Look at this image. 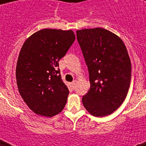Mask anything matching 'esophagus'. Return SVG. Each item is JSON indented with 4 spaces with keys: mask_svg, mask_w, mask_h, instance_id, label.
Segmentation results:
<instances>
[{
    "mask_svg": "<svg viewBox=\"0 0 146 146\" xmlns=\"http://www.w3.org/2000/svg\"><path fill=\"white\" fill-rule=\"evenodd\" d=\"M76 84H77V81H76V80H74V81H73V82H72L71 85H72L73 89H75V87H76Z\"/></svg>",
    "mask_w": 146,
    "mask_h": 146,
    "instance_id": "34e87169",
    "label": "esophagus"
}]
</instances>
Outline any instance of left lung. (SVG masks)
<instances>
[{
  "instance_id": "8db88e82",
  "label": "left lung",
  "mask_w": 146,
  "mask_h": 146,
  "mask_svg": "<svg viewBox=\"0 0 146 146\" xmlns=\"http://www.w3.org/2000/svg\"><path fill=\"white\" fill-rule=\"evenodd\" d=\"M76 36L90 82L82 104L96 117L111 114L123 102L130 85L131 62L127 48L117 35L102 28L77 30Z\"/></svg>"
}]
</instances>
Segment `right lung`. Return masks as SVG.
Returning a JSON list of instances; mask_svg holds the SVG:
<instances>
[{"mask_svg":"<svg viewBox=\"0 0 146 146\" xmlns=\"http://www.w3.org/2000/svg\"><path fill=\"white\" fill-rule=\"evenodd\" d=\"M74 41L72 30L44 29L24 42L16 77L20 96L34 113L50 117L64 109L69 89L62 81L58 61Z\"/></svg>","mask_w":146,"mask_h":146,"instance_id":"add662e5","label":"right lung"}]
</instances>
